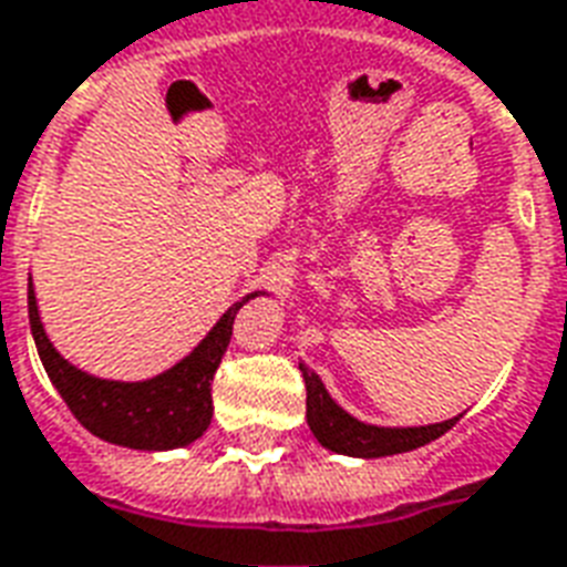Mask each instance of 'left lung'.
<instances>
[{
  "label": "left lung",
  "mask_w": 567,
  "mask_h": 567,
  "mask_svg": "<svg viewBox=\"0 0 567 567\" xmlns=\"http://www.w3.org/2000/svg\"><path fill=\"white\" fill-rule=\"evenodd\" d=\"M306 381V423L316 435L321 447L333 454L360 456V460H375V456H393L423 447L435 442L454 426L460 417L442 423H426V426H375V423L358 421L354 414H348L330 393L324 381L316 372L300 363Z\"/></svg>",
  "instance_id": "obj_1"
}]
</instances>
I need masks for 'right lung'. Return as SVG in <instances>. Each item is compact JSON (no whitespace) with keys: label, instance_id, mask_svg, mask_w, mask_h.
<instances>
[{"label":"right lung","instance_id":"obj_1","mask_svg":"<svg viewBox=\"0 0 567 567\" xmlns=\"http://www.w3.org/2000/svg\"><path fill=\"white\" fill-rule=\"evenodd\" d=\"M261 291H251L234 303L213 324L207 337L192 348V354L165 372L144 381H113L83 372L62 358L50 342L38 316L35 288L29 276V327L35 339L38 358L48 369V379L71 409V414L104 442L132 451H174L198 442L213 417V375L219 369L230 342V327L243 303Z\"/></svg>","mask_w":567,"mask_h":567}]
</instances>
